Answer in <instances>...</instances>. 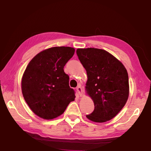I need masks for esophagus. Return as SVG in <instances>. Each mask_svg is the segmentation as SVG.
Here are the masks:
<instances>
[{
    "mask_svg": "<svg viewBox=\"0 0 151 151\" xmlns=\"http://www.w3.org/2000/svg\"><path fill=\"white\" fill-rule=\"evenodd\" d=\"M76 91H77L79 95L81 96H83V89H82L81 85H78L77 87H76Z\"/></svg>",
    "mask_w": 151,
    "mask_h": 151,
    "instance_id": "esophagus-1",
    "label": "esophagus"
}]
</instances>
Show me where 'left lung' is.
Returning a JSON list of instances; mask_svg holds the SVG:
<instances>
[{
	"instance_id": "1",
	"label": "left lung",
	"mask_w": 151,
	"mask_h": 151,
	"mask_svg": "<svg viewBox=\"0 0 151 151\" xmlns=\"http://www.w3.org/2000/svg\"><path fill=\"white\" fill-rule=\"evenodd\" d=\"M76 54L86 71V94L94 104L93 112L86 118L96 122L110 121L121 111L129 98L126 68L113 55L103 49L78 48Z\"/></svg>"
}]
</instances>
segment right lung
Listing matches in <instances>:
<instances>
[{"label":"right lung","instance_id":"right-lung-1","mask_svg":"<svg viewBox=\"0 0 151 151\" xmlns=\"http://www.w3.org/2000/svg\"><path fill=\"white\" fill-rule=\"evenodd\" d=\"M75 51L69 47L47 48L38 53L27 65L21 81L22 95L31 111L40 118H57L75 101L69 76L63 69Z\"/></svg>","mask_w":151,"mask_h":151}]
</instances>
